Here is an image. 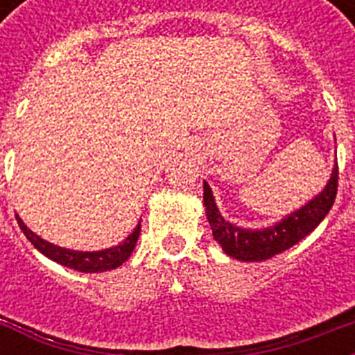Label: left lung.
<instances>
[{
    "label": "left lung",
    "instance_id": "obj_1",
    "mask_svg": "<svg viewBox=\"0 0 355 355\" xmlns=\"http://www.w3.org/2000/svg\"><path fill=\"white\" fill-rule=\"evenodd\" d=\"M337 186H339V166L336 164L330 182L326 184L322 193L317 195L313 200H309L300 210L287 216L275 227L263 228V230H243L223 219L217 210L210 186L205 182L206 217H208L216 241L221 245L228 256L243 259V261H263L291 248L319 227V223L328 216V211L336 202Z\"/></svg>",
    "mask_w": 355,
    "mask_h": 355
}]
</instances>
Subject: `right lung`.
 <instances>
[{
    "instance_id": "add662e5",
    "label": "right lung",
    "mask_w": 355,
    "mask_h": 355,
    "mask_svg": "<svg viewBox=\"0 0 355 355\" xmlns=\"http://www.w3.org/2000/svg\"><path fill=\"white\" fill-rule=\"evenodd\" d=\"M16 219H18L21 232L35 245V248H38L42 254H46L47 258L53 259V261H57V263L64 265V267H69V269L80 270V272H103V270H112L116 267H119L132 254L134 245H136L139 236L138 225V227L134 228V232L121 245H118V247L99 250V252H79V250H68V248L57 247L53 243L44 241L35 232H31L19 217H16Z\"/></svg>"
}]
</instances>
